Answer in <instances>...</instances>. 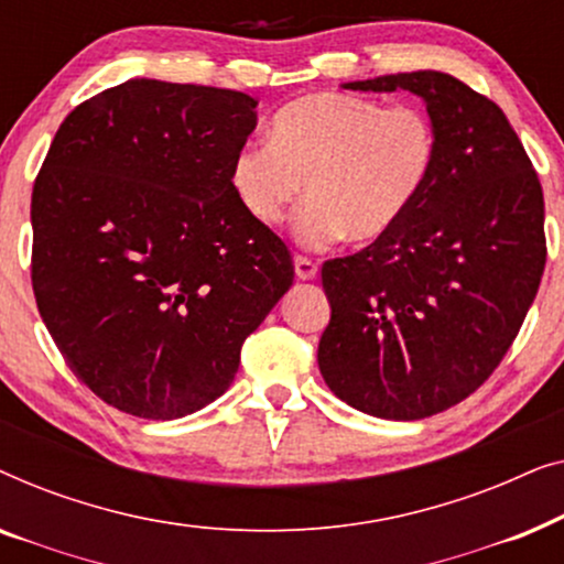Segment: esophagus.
I'll return each instance as SVG.
<instances>
[{"label": "esophagus", "mask_w": 564, "mask_h": 564, "mask_svg": "<svg viewBox=\"0 0 564 564\" xmlns=\"http://www.w3.org/2000/svg\"><path fill=\"white\" fill-rule=\"evenodd\" d=\"M295 274L297 280H313L318 274V264L307 257H295Z\"/></svg>", "instance_id": "obj_1"}]
</instances>
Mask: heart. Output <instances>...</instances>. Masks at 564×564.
<instances>
[{"instance_id": "b5f03b06", "label": "heart", "mask_w": 564, "mask_h": 564, "mask_svg": "<svg viewBox=\"0 0 564 564\" xmlns=\"http://www.w3.org/2000/svg\"><path fill=\"white\" fill-rule=\"evenodd\" d=\"M438 138L426 110L344 91H315L284 105L269 122V143L249 141L230 161V189L261 226L295 218L305 246L338 238L380 241L419 203L434 174Z\"/></svg>"}]
</instances>
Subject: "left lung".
I'll return each instance as SVG.
<instances>
[{"label": "left lung", "instance_id": "left-lung-1", "mask_svg": "<svg viewBox=\"0 0 564 564\" xmlns=\"http://www.w3.org/2000/svg\"><path fill=\"white\" fill-rule=\"evenodd\" d=\"M408 89L436 126L434 174L380 241L321 269L330 321L318 367L361 413L419 421L480 388L544 274V195L503 110L442 72L349 82Z\"/></svg>", "mask_w": 564, "mask_h": 564}]
</instances>
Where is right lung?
<instances>
[{"mask_svg":"<svg viewBox=\"0 0 564 564\" xmlns=\"http://www.w3.org/2000/svg\"><path fill=\"white\" fill-rule=\"evenodd\" d=\"M253 110L243 91L130 79L74 107L37 172V311L122 413L172 421L220 398L290 290L288 246L230 189Z\"/></svg>","mask_w":564,"mask_h":564,"instance_id":"add662e5","label":"right lung"}]
</instances>
